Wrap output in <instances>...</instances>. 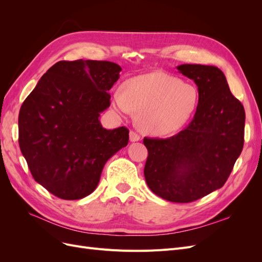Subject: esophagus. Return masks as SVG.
<instances>
[{
	"label": "esophagus",
	"mask_w": 262,
	"mask_h": 262,
	"mask_svg": "<svg viewBox=\"0 0 262 262\" xmlns=\"http://www.w3.org/2000/svg\"><path fill=\"white\" fill-rule=\"evenodd\" d=\"M129 137H130V141L131 142H137V141L140 140V136H139L138 133L134 132V131H130Z\"/></svg>",
	"instance_id": "obj_1"
}]
</instances>
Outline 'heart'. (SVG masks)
Masks as SVG:
<instances>
[{"instance_id": "heart-1", "label": "heart", "mask_w": 262, "mask_h": 262, "mask_svg": "<svg viewBox=\"0 0 262 262\" xmlns=\"http://www.w3.org/2000/svg\"><path fill=\"white\" fill-rule=\"evenodd\" d=\"M199 92L178 77L155 71L131 77L113 93V107L123 117L138 112L139 128L152 136L180 130L194 115Z\"/></svg>"}]
</instances>
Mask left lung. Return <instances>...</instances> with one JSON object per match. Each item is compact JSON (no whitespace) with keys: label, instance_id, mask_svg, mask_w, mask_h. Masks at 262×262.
I'll return each mask as SVG.
<instances>
[{"label":"left lung","instance_id":"left-lung-1","mask_svg":"<svg viewBox=\"0 0 262 262\" xmlns=\"http://www.w3.org/2000/svg\"><path fill=\"white\" fill-rule=\"evenodd\" d=\"M177 70L198 86L199 104L176 136L144 138V177L156 195L188 203L224 186L244 146L245 109L219 68L181 64Z\"/></svg>","mask_w":262,"mask_h":262}]
</instances>
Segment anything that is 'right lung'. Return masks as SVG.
Segmentation results:
<instances>
[{
    "label": "right lung",
    "mask_w": 262,
    "mask_h": 262,
    "mask_svg": "<svg viewBox=\"0 0 262 262\" xmlns=\"http://www.w3.org/2000/svg\"><path fill=\"white\" fill-rule=\"evenodd\" d=\"M121 70L109 61H60L23 102L21 154L34 179L55 196L78 200L91 194L107 161L128 145V129L107 130L99 120Z\"/></svg>",
    "instance_id": "right-lung-1"
}]
</instances>
